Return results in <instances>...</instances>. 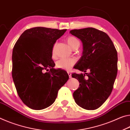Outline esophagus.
<instances>
[{
  "label": "esophagus",
  "mask_w": 130,
  "mask_h": 130,
  "mask_svg": "<svg viewBox=\"0 0 130 130\" xmlns=\"http://www.w3.org/2000/svg\"><path fill=\"white\" fill-rule=\"evenodd\" d=\"M67 73H68V74H69V78H71V72L68 71V72H67Z\"/></svg>",
  "instance_id": "esophagus-1"
}]
</instances>
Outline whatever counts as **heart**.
I'll return each instance as SVG.
<instances>
[{"instance_id":"b5f03b06","label":"heart","mask_w":130,"mask_h":130,"mask_svg":"<svg viewBox=\"0 0 130 130\" xmlns=\"http://www.w3.org/2000/svg\"><path fill=\"white\" fill-rule=\"evenodd\" d=\"M67 42L70 48H74L76 45H79V42L78 40L73 36H69L67 38ZM55 55L54 48L52 50V56ZM75 60L73 58H62L56 62V66L57 68L66 70H69L75 64Z\"/></svg>"}]
</instances>
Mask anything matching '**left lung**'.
I'll list each match as a JSON object with an SVG mask.
<instances>
[{
  "mask_svg": "<svg viewBox=\"0 0 130 130\" xmlns=\"http://www.w3.org/2000/svg\"><path fill=\"white\" fill-rule=\"evenodd\" d=\"M70 33L83 43L82 56L75 69L85 73H85L87 80L85 74H72L80 83L73 93L74 100L84 109H96L111 94L118 73V53L111 39L103 31L87 27Z\"/></svg>",
  "mask_w": 130,
  "mask_h": 130,
  "instance_id": "left-lung-1",
  "label": "left lung"
}]
</instances>
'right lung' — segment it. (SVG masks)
<instances>
[{
  "label": "right lung",
  "instance_id": "obj_1",
  "mask_svg": "<svg viewBox=\"0 0 130 130\" xmlns=\"http://www.w3.org/2000/svg\"><path fill=\"white\" fill-rule=\"evenodd\" d=\"M66 30L33 27L26 30L15 44L12 79L19 97L31 109L41 110L52 105L69 79L66 71L54 69L52 59L54 44ZM48 68L50 71L44 73Z\"/></svg>",
  "mask_w": 130,
  "mask_h": 130
}]
</instances>
